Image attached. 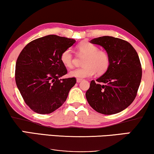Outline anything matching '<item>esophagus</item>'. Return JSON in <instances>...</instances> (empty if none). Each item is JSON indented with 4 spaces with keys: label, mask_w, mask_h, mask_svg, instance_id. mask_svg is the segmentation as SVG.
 Returning a JSON list of instances; mask_svg holds the SVG:
<instances>
[{
    "label": "esophagus",
    "mask_w": 154,
    "mask_h": 154,
    "mask_svg": "<svg viewBox=\"0 0 154 154\" xmlns=\"http://www.w3.org/2000/svg\"><path fill=\"white\" fill-rule=\"evenodd\" d=\"M82 80H83V79H76V82H77V83H81V82L82 81Z\"/></svg>",
    "instance_id": "esophagus-1"
}]
</instances>
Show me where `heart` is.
<instances>
[{
  "instance_id": "obj_1",
  "label": "heart",
  "mask_w": 154,
  "mask_h": 154,
  "mask_svg": "<svg viewBox=\"0 0 154 154\" xmlns=\"http://www.w3.org/2000/svg\"><path fill=\"white\" fill-rule=\"evenodd\" d=\"M79 54L85 56L83 67L73 69L69 72V76L74 78L90 77L97 73L103 74L110 66V57L106 52L99 50L97 46L88 41L81 42L77 45ZM60 60L67 68L73 66V57L70 49H66L61 54Z\"/></svg>"
}]
</instances>
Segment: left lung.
<instances>
[{"label": "left lung", "instance_id": "obj_1", "mask_svg": "<svg viewBox=\"0 0 154 154\" xmlns=\"http://www.w3.org/2000/svg\"><path fill=\"white\" fill-rule=\"evenodd\" d=\"M104 48L110 66L102 76L90 82L85 93L90 106L98 113L111 115L130 106L136 97L142 79V66L136 50L124 40L112 36L90 41Z\"/></svg>", "mask_w": 154, "mask_h": 154}]
</instances>
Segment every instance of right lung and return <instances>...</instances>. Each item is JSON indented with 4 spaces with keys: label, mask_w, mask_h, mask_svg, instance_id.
Segmentation results:
<instances>
[{
    "label": "right lung",
    "mask_w": 154,
    "mask_h": 154,
    "mask_svg": "<svg viewBox=\"0 0 154 154\" xmlns=\"http://www.w3.org/2000/svg\"><path fill=\"white\" fill-rule=\"evenodd\" d=\"M75 42L74 39L48 35L30 42L20 52L16 62L15 81L31 110L48 114L66 101L76 79H60L67 73L60 56Z\"/></svg>",
    "instance_id": "1"
}]
</instances>
